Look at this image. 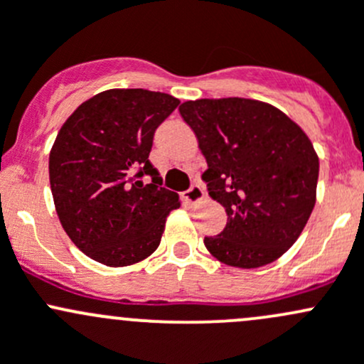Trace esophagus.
Listing matches in <instances>:
<instances>
[{"mask_svg":"<svg viewBox=\"0 0 364 364\" xmlns=\"http://www.w3.org/2000/svg\"><path fill=\"white\" fill-rule=\"evenodd\" d=\"M183 198H186L187 203H193V205L200 203V201H203V198H205L203 187H201L200 183H193V186L186 191Z\"/></svg>","mask_w":364,"mask_h":364,"instance_id":"34e87169","label":"esophagus"}]
</instances>
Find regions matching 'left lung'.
<instances>
[{
	"instance_id": "obj_1",
	"label": "left lung",
	"mask_w": 364,
	"mask_h": 364,
	"mask_svg": "<svg viewBox=\"0 0 364 364\" xmlns=\"http://www.w3.org/2000/svg\"><path fill=\"white\" fill-rule=\"evenodd\" d=\"M205 156L208 194L228 213L220 235L205 237L215 259L259 268L298 240L316 205L319 157L284 112L257 100H196L181 105Z\"/></svg>"
}]
</instances>
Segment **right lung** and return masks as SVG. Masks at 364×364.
<instances>
[{"instance_id":"add662e5","label":"right lung","mask_w":364,"mask_h":364,"mask_svg":"<svg viewBox=\"0 0 364 364\" xmlns=\"http://www.w3.org/2000/svg\"><path fill=\"white\" fill-rule=\"evenodd\" d=\"M178 103L164 92L110 89L84 101L59 129L48 156L52 198L66 235L91 259L129 266L159 247L181 201L161 187L149 154L157 126Z\"/></svg>"}]
</instances>
